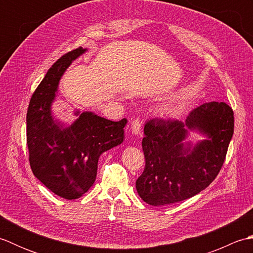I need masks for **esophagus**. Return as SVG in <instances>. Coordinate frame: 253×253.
<instances>
[{"label":"esophagus","instance_id":"esophagus-1","mask_svg":"<svg viewBox=\"0 0 253 253\" xmlns=\"http://www.w3.org/2000/svg\"><path fill=\"white\" fill-rule=\"evenodd\" d=\"M141 126L142 123L138 118L131 122V132L133 135H141Z\"/></svg>","mask_w":253,"mask_h":253}]
</instances>
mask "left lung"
Wrapping results in <instances>:
<instances>
[{"mask_svg": "<svg viewBox=\"0 0 253 253\" xmlns=\"http://www.w3.org/2000/svg\"><path fill=\"white\" fill-rule=\"evenodd\" d=\"M189 129L208 139L193 148L182 144ZM143 132L146 166L136 180L139 196L150 206L179 202L206 189L219 173L234 133V112L225 102H209L190 111L185 122L151 118Z\"/></svg>", "mask_w": 253, "mask_h": 253, "instance_id": "left-lung-1", "label": "left lung"}]
</instances>
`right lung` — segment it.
I'll return each mask as SVG.
<instances>
[{"label":"right lung","mask_w":253,"mask_h":253,"mask_svg":"<svg viewBox=\"0 0 253 253\" xmlns=\"http://www.w3.org/2000/svg\"><path fill=\"white\" fill-rule=\"evenodd\" d=\"M78 47L53 64L32 94L27 111V146L32 173L55 195L67 200L82 197L93 185L100 155L124 140L127 120L112 122L91 112L64 128L51 115L58 82ZM79 112H76V115Z\"/></svg>","instance_id":"1"}]
</instances>
